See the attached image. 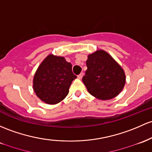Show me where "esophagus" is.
Segmentation results:
<instances>
[{"instance_id": "1", "label": "esophagus", "mask_w": 152, "mask_h": 152, "mask_svg": "<svg viewBox=\"0 0 152 152\" xmlns=\"http://www.w3.org/2000/svg\"><path fill=\"white\" fill-rule=\"evenodd\" d=\"M83 76H84V73H80V74L79 75V76H78V79H82Z\"/></svg>"}]
</instances>
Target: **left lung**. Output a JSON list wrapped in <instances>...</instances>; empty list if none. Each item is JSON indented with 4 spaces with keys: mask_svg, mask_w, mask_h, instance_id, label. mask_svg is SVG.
Instances as JSON below:
<instances>
[{
    "mask_svg": "<svg viewBox=\"0 0 152 152\" xmlns=\"http://www.w3.org/2000/svg\"><path fill=\"white\" fill-rule=\"evenodd\" d=\"M86 66L82 81L89 94L96 99H113L124 88L126 79L124 70L106 51L97 50L89 54Z\"/></svg>",
    "mask_w": 152,
    "mask_h": 152,
    "instance_id": "1",
    "label": "left lung"
}]
</instances>
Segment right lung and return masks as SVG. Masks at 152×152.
<instances>
[{"mask_svg":"<svg viewBox=\"0 0 152 152\" xmlns=\"http://www.w3.org/2000/svg\"><path fill=\"white\" fill-rule=\"evenodd\" d=\"M76 78L72 65L64 57L48 55L34 73L33 89L37 97L48 104H56L66 98Z\"/></svg>","mask_w":152,"mask_h":152,"instance_id":"add662e5","label":"right lung"}]
</instances>
